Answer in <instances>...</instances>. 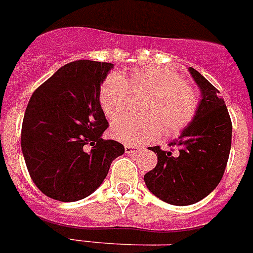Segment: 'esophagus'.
I'll use <instances>...</instances> for the list:
<instances>
[{"instance_id": "esophagus-1", "label": "esophagus", "mask_w": 253, "mask_h": 253, "mask_svg": "<svg viewBox=\"0 0 253 253\" xmlns=\"http://www.w3.org/2000/svg\"><path fill=\"white\" fill-rule=\"evenodd\" d=\"M124 148H125V153H128V154L138 153V152L142 149V148H139V147H137V146H130V144H125Z\"/></svg>"}]
</instances>
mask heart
Returning a JSON list of instances; mask_svg holds the SVG:
<instances>
[{"mask_svg": "<svg viewBox=\"0 0 253 253\" xmlns=\"http://www.w3.org/2000/svg\"><path fill=\"white\" fill-rule=\"evenodd\" d=\"M134 96L147 95L140 106L142 118H123L111 126L115 139L137 146L157 138L161 133L177 134L195 118L199 97L193 87L178 73L160 67L133 69L129 80ZM128 82L119 73H111L100 87L99 101L110 120L126 113L131 94Z\"/></svg>", "mask_w": 253, "mask_h": 253, "instance_id": "obj_1", "label": "heart"}]
</instances>
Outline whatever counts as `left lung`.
Masks as SVG:
<instances>
[{
	"instance_id": "8db88e82",
	"label": "left lung",
	"mask_w": 253,
	"mask_h": 253,
	"mask_svg": "<svg viewBox=\"0 0 253 253\" xmlns=\"http://www.w3.org/2000/svg\"><path fill=\"white\" fill-rule=\"evenodd\" d=\"M200 87L202 100L193 122L169 151L149 147L157 165L144 175L152 194L172 205H191L209 195L222 180L232 144V122L224 100L204 76L189 68ZM178 152L172 155L173 148Z\"/></svg>"
}]
</instances>
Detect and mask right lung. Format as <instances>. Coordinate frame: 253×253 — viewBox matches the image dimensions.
Segmentation results:
<instances>
[{
    "instance_id": "1",
    "label": "right lung",
    "mask_w": 253,
    "mask_h": 253,
    "mask_svg": "<svg viewBox=\"0 0 253 253\" xmlns=\"http://www.w3.org/2000/svg\"><path fill=\"white\" fill-rule=\"evenodd\" d=\"M114 64L75 60L31 95L24 115L21 149L38 189L58 202L91 195L124 146L102 139L107 129L100 86Z\"/></svg>"
}]
</instances>
